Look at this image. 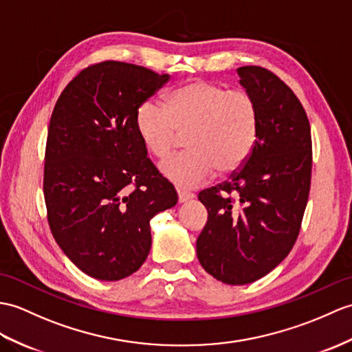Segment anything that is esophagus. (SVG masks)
<instances>
[{
    "label": "esophagus",
    "mask_w": 352,
    "mask_h": 352,
    "mask_svg": "<svg viewBox=\"0 0 352 352\" xmlns=\"http://www.w3.org/2000/svg\"><path fill=\"white\" fill-rule=\"evenodd\" d=\"M177 193H178V202L179 204H183V202H186V201H189V199H192L193 198V193L192 192H187V190H177Z\"/></svg>",
    "instance_id": "34e87169"
}]
</instances>
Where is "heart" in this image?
<instances>
[{
	"mask_svg": "<svg viewBox=\"0 0 352 352\" xmlns=\"http://www.w3.org/2000/svg\"><path fill=\"white\" fill-rule=\"evenodd\" d=\"M259 122L258 103L249 93L208 80L174 89L166 106L146 100L135 116L138 136L156 159H166L179 135H187L190 151L160 165L163 177L183 187L208 182L216 170L222 175L236 173L255 150Z\"/></svg>",
	"mask_w": 352,
	"mask_h": 352,
	"instance_id": "b5f03b06",
	"label": "heart"
}]
</instances>
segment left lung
<instances>
[{"instance_id":"8db88e82","label":"left lung","mask_w":352,"mask_h":352,"mask_svg":"<svg viewBox=\"0 0 352 352\" xmlns=\"http://www.w3.org/2000/svg\"><path fill=\"white\" fill-rule=\"evenodd\" d=\"M259 108L255 150L230 182L199 192L208 220L196 240L201 265L214 279L246 285L288 256L306 210L312 138L303 104L274 73L236 69Z\"/></svg>"}]
</instances>
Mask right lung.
I'll list each match as a JSON object with an SVG mask.
<instances>
[{
  "instance_id": "right-lung-1",
  "label": "right lung",
  "mask_w": 352,
  "mask_h": 352,
  "mask_svg": "<svg viewBox=\"0 0 352 352\" xmlns=\"http://www.w3.org/2000/svg\"><path fill=\"white\" fill-rule=\"evenodd\" d=\"M169 80L142 65L103 61L84 69L49 122L43 193L55 241L99 280H120L151 249L150 220L178 198L146 157L135 116Z\"/></svg>"
}]
</instances>
